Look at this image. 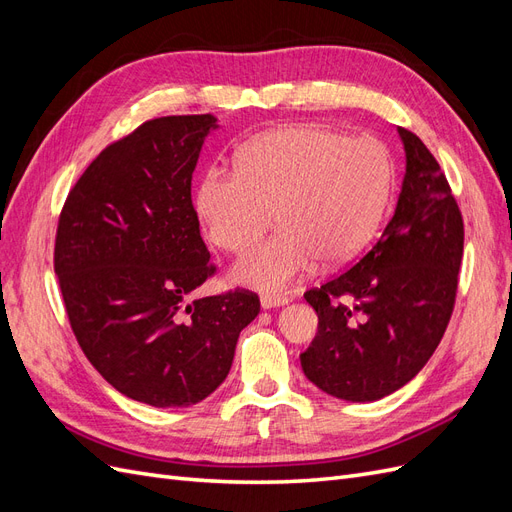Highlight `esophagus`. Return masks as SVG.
<instances>
[{"label":"esophagus","mask_w":512,"mask_h":512,"mask_svg":"<svg viewBox=\"0 0 512 512\" xmlns=\"http://www.w3.org/2000/svg\"><path fill=\"white\" fill-rule=\"evenodd\" d=\"M288 303V297H284V294H271V292H265L260 297V305L265 309H271V307H280V305H286Z\"/></svg>","instance_id":"1"}]
</instances>
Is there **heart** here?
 <instances>
[{
    "instance_id": "1",
    "label": "heart",
    "mask_w": 512,
    "mask_h": 512,
    "mask_svg": "<svg viewBox=\"0 0 512 512\" xmlns=\"http://www.w3.org/2000/svg\"><path fill=\"white\" fill-rule=\"evenodd\" d=\"M393 160L374 136L324 126H286L237 153L235 173L211 168L194 207L209 239L241 254L271 228L282 230L235 267L243 284L277 290L316 267L346 265L376 237L391 198Z\"/></svg>"
}]
</instances>
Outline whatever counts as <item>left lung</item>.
Segmentation results:
<instances>
[{"mask_svg": "<svg viewBox=\"0 0 512 512\" xmlns=\"http://www.w3.org/2000/svg\"><path fill=\"white\" fill-rule=\"evenodd\" d=\"M399 136L406 175L389 224L348 271L305 292L318 333L301 354L303 374L348 401H374L410 382L455 309L461 211L421 138L406 128Z\"/></svg>", "mask_w": 512, "mask_h": 512, "instance_id": "obj_1", "label": "left lung"}]
</instances>
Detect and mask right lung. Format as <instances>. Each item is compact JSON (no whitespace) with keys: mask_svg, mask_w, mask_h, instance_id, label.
Here are the masks:
<instances>
[{"mask_svg":"<svg viewBox=\"0 0 512 512\" xmlns=\"http://www.w3.org/2000/svg\"><path fill=\"white\" fill-rule=\"evenodd\" d=\"M213 115L141 123L91 162L59 213L53 265L76 342L119 393L183 408L226 380L260 312L245 288L194 299L215 273L192 205Z\"/></svg>","mask_w":512,"mask_h":512,"instance_id":"right-lung-1","label":"right lung"}]
</instances>
